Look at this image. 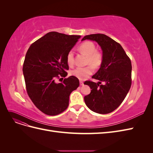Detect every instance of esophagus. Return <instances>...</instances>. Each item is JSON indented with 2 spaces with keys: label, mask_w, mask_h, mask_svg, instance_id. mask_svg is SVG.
Listing matches in <instances>:
<instances>
[{
  "label": "esophagus",
  "mask_w": 153,
  "mask_h": 153,
  "mask_svg": "<svg viewBox=\"0 0 153 153\" xmlns=\"http://www.w3.org/2000/svg\"><path fill=\"white\" fill-rule=\"evenodd\" d=\"M80 85H84V82H83V81H82V80L80 81Z\"/></svg>",
  "instance_id": "34e87169"
}]
</instances>
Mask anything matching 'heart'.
Here are the masks:
<instances>
[{
	"mask_svg": "<svg viewBox=\"0 0 153 153\" xmlns=\"http://www.w3.org/2000/svg\"><path fill=\"white\" fill-rule=\"evenodd\" d=\"M80 52L87 55V64H89L85 67H77L71 71V75L75 76L79 80H84L93 72L94 68H98L103 62V54L98 50H96V46L94 43L87 41L81 43L78 47ZM66 61L68 65L72 67L75 64L74 53L72 51H69L66 55Z\"/></svg>",
	"mask_w": 153,
	"mask_h": 153,
	"instance_id": "b5f03b06",
	"label": "heart"
}]
</instances>
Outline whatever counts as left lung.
<instances>
[{"instance_id": "obj_1", "label": "left lung", "mask_w": 153, "mask_h": 153, "mask_svg": "<svg viewBox=\"0 0 153 153\" xmlns=\"http://www.w3.org/2000/svg\"><path fill=\"white\" fill-rule=\"evenodd\" d=\"M95 41L103 51V62L92 76L98 80L84 84L91 88V93L84 97L87 107L96 113L106 114L113 112L122 103L131 85V62L121 45L103 34H90L82 41ZM103 81L105 84L100 85Z\"/></svg>"}]
</instances>
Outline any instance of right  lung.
Listing matches in <instances>:
<instances>
[{
	"label": "right lung",
	"mask_w": 153,
	"mask_h": 153,
	"mask_svg": "<svg viewBox=\"0 0 153 153\" xmlns=\"http://www.w3.org/2000/svg\"><path fill=\"white\" fill-rule=\"evenodd\" d=\"M80 37L50 32L27 50L23 65L26 90L34 105L45 114L56 115L66 110L69 95L79 86L74 76L61 83L56 80L67 76L66 55Z\"/></svg>",
	"instance_id": "right-lung-1"
}]
</instances>
